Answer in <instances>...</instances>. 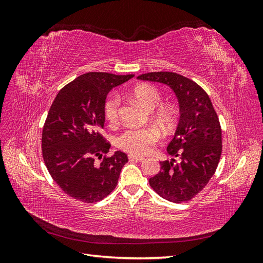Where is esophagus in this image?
I'll list each match as a JSON object with an SVG mask.
<instances>
[{
    "label": "esophagus",
    "instance_id": "34e87169",
    "mask_svg": "<svg viewBox=\"0 0 263 263\" xmlns=\"http://www.w3.org/2000/svg\"><path fill=\"white\" fill-rule=\"evenodd\" d=\"M128 159H129V161H133V162H135V161H142L144 160V157H140V156H135V155H128Z\"/></svg>",
    "mask_w": 263,
    "mask_h": 263
}]
</instances>
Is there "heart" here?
I'll use <instances>...</instances> for the list:
<instances>
[{
  "instance_id": "heart-1",
  "label": "heart",
  "mask_w": 263,
  "mask_h": 263,
  "mask_svg": "<svg viewBox=\"0 0 263 263\" xmlns=\"http://www.w3.org/2000/svg\"><path fill=\"white\" fill-rule=\"evenodd\" d=\"M133 97L140 104L151 110L160 105L161 95L154 85L141 84L132 91ZM121 98L117 94H110L104 104V114L108 122L115 123L118 118ZM156 119L164 128H169L173 124L174 114L170 107H159L156 112ZM161 134L155 127H145V128H132L124 132L117 138V146L135 155H145L153 149V147L160 140Z\"/></svg>"
}]
</instances>
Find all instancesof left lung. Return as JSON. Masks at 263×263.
I'll return each mask as SVG.
<instances>
[{
  "label": "left lung",
  "instance_id": "8db88e82",
  "mask_svg": "<svg viewBox=\"0 0 263 263\" xmlns=\"http://www.w3.org/2000/svg\"><path fill=\"white\" fill-rule=\"evenodd\" d=\"M142 81L168 85L179 101L180 119L166 151L179 158L160 162V171L149 184L170 202L190 201L208 184L221 155V129L212 102L202 87L174 72H150Z\"/></svg>",
  "mask_w": 263,
  "mask_h": 263
}]
</instances>
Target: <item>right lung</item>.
<instances>
[{
  "mask_svg": "<svg viewBox=\"0 0 263 263\" xmlns=\"http://www.w3.org/2000/svg\"><path fill=\"white\" fill-rule=\"evenodd\" d=\"M133 77L87 72L62 87L52 102L43 128V158L53 181L76 200H103L115 189L128 161L119 150L103 157L110 145L101 129L108 92ZM95 157L102 159L100 164L95 162Z\"/></svg>",
  "mask_w": 263,
  "mask_h": 263,
  "instance_id": "right-lung-1",
  "label": "right lung"
}]
</instances>
